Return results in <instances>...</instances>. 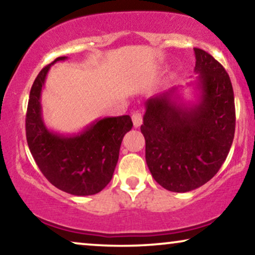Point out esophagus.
Segmentation results:
<instances>
[{"mask_svg": "<svg viewBox=\"0 0 255 255\" xmlns=\"http://www.w3.org/2000/svg\"><path fill=\"white\" fill-rule=\"evenodd\" d=\"M132 122H133V127L134 128H139L142 124V116L141 114L139 113H134L132 115Z\"/></svg>", "mask_w": 255, "mask_h": 255, "instance_id": "esophagus-1", "label": "esophagus"}]
</instances>
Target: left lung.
I'll return each instance as SVG.
<instances>
[{"label":"left lung","mask_w":255,"mask_h":255,"mask_svg":"<svg viewBox=\"0 0 255 255\" xmlns=\"http://www.w3.org/2000/svg\"><path fill=\"white\" fill-rule=\"evenodd\" d=\"M198 74L196 101L181 102L179 86L145 102L140 127L146 163L153 179L174 193H187L211 180L231 148L235 96L228 73L216 59L194 48Z\"/></svg>","instance_id":"1"}]
</instances>
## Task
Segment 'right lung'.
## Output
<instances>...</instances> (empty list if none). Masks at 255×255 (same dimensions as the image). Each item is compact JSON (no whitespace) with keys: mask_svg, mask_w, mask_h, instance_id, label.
Here are the masks:
<instances>
[{"mask_svg":"<svg viewBox=\"0 0 255 255\" xmlns=\"http://www.w3.org/2000/svg\"><path fill=\"white\" fill-rule=\"evenodd\" d=\"M66 59L57 58L34 80L26 111V140L34 161L54 187L75 196H88L100 193L110 182L122 140L133 124L124 115L99 118L78 133L50 130L43 120L41 89L51 66Z\"/></svg>","mask_w":255,"mask_h":255,"instance_id":"right-lung-1","label":"right lung"}]
</instances>
